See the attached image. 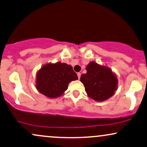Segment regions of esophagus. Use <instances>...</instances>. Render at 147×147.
Masks as SVG:
<instances>
[{
    "instance_id": "obj_1",
    "label": "esophagus",
    "mask_w": 147,
    "mask_h": 147,
    "mask_svg": "<svg viewBox=\"0 0 147 147\" xmlns=\"http://www.w3.org/2000/svg\"><path fill=\"white\" fill-rule=\"evenodd\" d=\"M78 75V79L80 78V76H81V73H80V72H78V73L77 74Z\"/></svg>"
}]
</instances>
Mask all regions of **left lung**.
Here are the masks:
<instances>
[{"mask_svg": "<svg viewBox=\"0 0 147 147\" xmlns=\"http://www.w3.org/2000/svg\"><path fill=\"white\" fill-rule=\"evenodd\" d=\"M86 74L80 81L88 97L95 101H105L115 94L117 88V78L107 67L90 62L86 67Z\"/></svg>", "mask_w": 147, "mask_h": 147, "instance_id": "8db88e82", "label": "left lung"}]
</instances>
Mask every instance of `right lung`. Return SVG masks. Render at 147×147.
I'll use <instances>...</instances> for the list:
<instances>
[{
    "instance_id": "1",
    "label": "right lung",
    "mask_w": 147,
    "mask_h": 147,
    "mask_svg": "<svg viewBox=\"0 0 147 147\" xmlns=\"http://www.w3.org/2000/svg\"><path fill=\"white\" fill-rule=\"evenodd\" d=\"M76 73L71 65L57 63L43 65L38 71L36 87L39 93L50 98L62 95L71 81L78 80Z\"/></svg>"
}]
</instances>
